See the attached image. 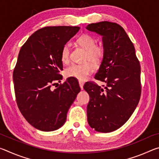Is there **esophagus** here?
I'll list each match as a JSON object with an SVG mask.
<instances>
[{
	"instance_id": "34e87169",
	"label": "esophagus",
	"mask_w": 159,
	"mask_h": 159,
	"mask_svg": "<svg viewBox=\"0 0 159 159\" xmlns=\"http://www.w3.org/2000/svg\"><path fill=\"white\" fill-rule=\"evenodd\" d=\"M79 85H80V89L83 90V85H84V82L81 81V80H79Z\"/></svg>"
}]
</instances>
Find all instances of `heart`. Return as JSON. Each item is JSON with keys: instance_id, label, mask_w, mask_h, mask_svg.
<instances>
[{"instance_id": "heart-1", "label": "heart", "mask_w": 159, "mask_h": 159, "mask_svg": "<svg viewBox=\"0 0 159 159\" xmlns=\"http://www.w3.org/2000/svg\"><path fill=\"white\" fill-rule=\"evenodd\" d=\"M77 43L85 50L83 58L84 63L72 64L66 69V76L84 80L95 69L94 64H99L104 56V49L102 45L96 44V40L89 34H83L77 39ZM70 56L69 44H65L61 51V59L64 63L68 62ZM93 63V64L92 63Z\"/></svg>"}]
</instances>
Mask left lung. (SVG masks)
<instances>
[{
    "label": "left lung",
    "instance_id": "1",
    "mask_svg": "<svg viewBox=\"0 0 159 159\" xmlns=\"http://www.w3.org/2000/svg\"><path fill=\"white\" fill-rule=\"evenodd\" d=\"M86 29L102 36L104 56L93 82L83 86L90 95L88 124L96 131L110 133L130 118L141 96L140 65L135 49L121 26L110 21L88 25Z\"/></svg>",
    "mask_w": 159,
    "mask_h": 159
}]
</instances>
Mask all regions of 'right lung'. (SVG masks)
<instances>
[{
  "instance_id": "obj_1",
  "label": "right lung",
  "mask_w": 159,
  "mask_h": 159,
  "mask_svg": "<svg viewBox=\"0 0 159 159\" xmlns=\"http://www.w3.org/2000/svg\"><path fill=\"white\" fill-rule=\"evenodd\" d=\"M79 29V26H45L32 34L19 52L13 71L16 102L28 123L40 130L61 127L80 90L73 79L52 88L55 81L62 79L60 74L63 69L62 47Z\"/></svg>"
}]
</instances>
